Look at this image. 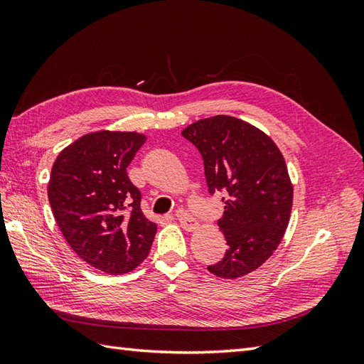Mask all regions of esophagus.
<instances>
[{"instance_id": "obj_1", "label": "esophagus", "mask_w": 364, "mask_h": 364, "mask_svg": "<svg viewBox=\"0 0 364 364\" xmlns=\"http://www.w3.org/2000/svg\"><path fill=\"white\" fill-rule=\"evenodd\" d=\"M176 219L180 220L181 227L186 231H196L198 228V222L192 218V215L186 211H176Z\"/></svg>"}]
</instances>
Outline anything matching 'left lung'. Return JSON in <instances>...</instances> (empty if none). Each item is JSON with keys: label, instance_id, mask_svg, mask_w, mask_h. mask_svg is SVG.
<instances>
[{"label": "left lung", "instance_id": "8db88e82", "mask_svg": "<svg viewBox=\"0 0 364 364\" xmlns=\"http://www.w3.org/2000/svg\"><path fill=\"white\" fill-rule=\"evenodd\" d=\"M181 134L202 153L210 194L225 192L218 225L228 249L208 270L228 280L253 272L272 257L291 218L294 189L280 149L231 115L197 120Z\"/></svg>", "mask_w": 364, "mask_h": 364}]
</instances>
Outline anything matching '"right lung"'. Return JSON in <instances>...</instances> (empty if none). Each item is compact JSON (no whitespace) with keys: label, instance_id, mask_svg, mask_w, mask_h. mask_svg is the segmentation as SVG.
I'll use <instances>...</instances> for the list:
<instances>
[{"label":"right lung","instance_id":"obj_1","mask_svg":"<svg viewBox=\"0 0 364 364\" xmlns=\"http://www.w3.org/2000/svg\"><path fill=\"white\" fill-rule=\"evenodd\" d=\"M145 141L136 131H95L65 146L51 168L48 200L60 233L81 259L105 274L134 270L156 235L127 173Z\"/></svg>","mask_w":364,"mask_h":364}]
</instances>
